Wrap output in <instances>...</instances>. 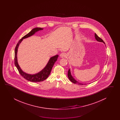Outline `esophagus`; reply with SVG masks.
<instances>
[{
    "label": "esophagus",
    "mask_w": 120,
    "mask_h": 120,
    "mask_svg": "<svg viewBox=\"0 0 120 120\" xmlns=\"http://www.w3.org/2000/svg\"><path fill=\"white\" fill-rule=\"evenodd\" d=\"M66 56V54L65 53H62L60 54V56L61 58H64Z\"/></svg>",
    "instance_id": "34e87169"
}]
</instances>
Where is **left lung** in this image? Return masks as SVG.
<instances>
[{
    "mask_svg": "<svg viewBox=\"0 0 120 120\" xmlns=\"http://www.w3.org/2000/svg\"><path fill=\"white\" fill-rule=\"evenodd\" d=\"M95 37L97 41H100V42H103L104 43H105L104 41H103V40L102 39V38H100L98 36H97L96 33H95ZM68 78H69V79L70 80V81L71 82H72L73 83H74V84H79V85H83V84H84V85H85V84L86 85V84H82V83H80L78 82L77 81H76L75 80V79H74V78L71 76L70 69H69V71H68Z\"/></svg>",
    "mask_w": 120,
    "mask_h": 120,
    "instance_id": "8db88e82",
    "label": "left lung"
}]
</instances>
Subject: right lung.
Listing matches in <instances>:
<instances>
[{"instance_id": "right-lung-1", "label": "right lung", "mask_w": 120, "mask_h": 120, "mask_svg": "<svg viewBox=\"0 0 120 120\" xmlns=\"http://www.w3.org/2000/svg\"><path fill=\"white\" fill-rule=\"evenodd\" d=\"M43 30L41 28H34L31 31L30 33L26 35L25 36L23 37L19 41L18 44H17L15 49V64L16 67L18 70L19 72L20 73L21 76H22L24 79L28 80L30 82H38L43 81L49 77V75L50 74L52 68L54 66V64L55 62L57 60V58L58 57V55H56V56H53L51 57L50 60H49L48 63L46 66L45 67V68L42 70L41 71L38 72V73L34 74V75H30V74H26L21 70L20 66L18 65L17 60V51L18 49L19 44L20 43L21 41L23 40L24 38H27L30 36L33 35L34 33L36 32L39 30Z\"/></svg>"}]
</instances>
